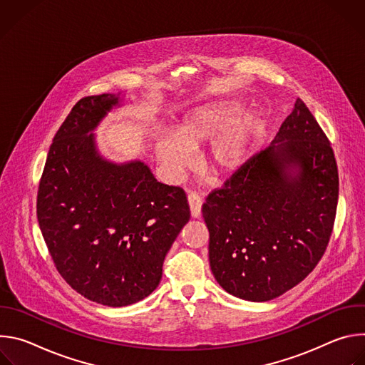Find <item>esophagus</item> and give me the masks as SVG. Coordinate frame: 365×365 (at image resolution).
I'll list each match as a JSON object with an SVG mask.
<instances>
[{"label": "esophagus", "mask_w": 365, "mask_h": 365, "mask_svg": "<svg viewBox=\"0 0 365 365\" xmlns=\"http://www.w3.org/2000/svg\"><path fill=\"white\" fill-rule=\"evenodd\" d=\"M187 202H189V206H190L192 217L193 218H199L200 212H202V203H203L202 197L197 193L192 192V193L187 195Z\"/></svg>", "instance_id": "1"}]
</instances>
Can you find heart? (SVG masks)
Wrapping results in <instances>:
<instances>
[{
	"label": "heart",
	"mask_w": 365,
	"mask_h": 365,
	"mask_svg": "<svg viewBox=\"0 0 365 365\" xmlns=\"http://www.w3.org/2000/svg\"><path fill=\"white\" fill-rule=\"evenodd\" d=\"M234 101H214L190 110L176 125L173 134L155 140L154 154L165 173L180 179L192 166V151L206 144L205 166L215 176H230L238 172L252 155L255 143L263 131L262 115L240 113Z\"/></svg>",
	"instance_id": "heart-1"
}]
</instances>
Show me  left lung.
Segmentation results:
<instances>
[{
	"mask_svg": "<svg viewBox=\"0 0 365 365\" xmlns=\"http://www.w3.org/2000/svg\"><path fill=\"white\" fill-rule=\"evenodd\" d=\"M338 192L331 143L297 98L272 144L202 206L220 286L244 300L267 302L299 284L327 250Z\"/></svg>",
	"mask_w": 365,
	"mask_h": 365,
	"instance_id": "obj_1",
	"label": "left lung"
}]
</instances>
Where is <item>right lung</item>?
<instances>
[{"mask_svg": "<svg viewBox=\"0 0 365 365\" xmlns=\"http://www.w3.org/2000/svg\"><path fill=\"white\" fill-rule=\"evenodd\" d=\"M121 93L76 102L50 145L37 192V220L53 263L83 297L133 304L159 286L163 262L190 218L186 193L158 182L140 160L114 163L93 130Z\"/></svg>", "mask_w": 365, "mask_h": 365, "instance_id": "obj_1", "label": "right lung"}]
</instances>
